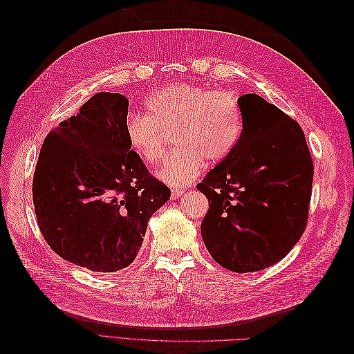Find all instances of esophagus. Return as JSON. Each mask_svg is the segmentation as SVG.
I'll use <instances>...</instances> for the list:
<instances>
[{
  "instance_id": "1",
  "label": "esophagus",
  "mask_w": 354,
  "mask_h": 354,
  "mask_svg": "<svg viewBox=\"0 0 354 354\" xmlns=\"http://www.w3.org/2000/svg\"><path fill=\"white\" fill-rule=\"evenodd\" d=\"M185 194H186L185 189H180V187H173V189H171V198H173V199H177L180 196H183Z\"/></svg>"
}]
</instances>
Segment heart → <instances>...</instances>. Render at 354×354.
I'll list each match as a JSON object with an SVG mask.
<instances>
[{"label":"heart","mask_w":354,"mask_h":354,"mask_svg":"<svg viewBox=\"0 0 354 354\" xmlns=\"http://www.w3.org/2000/svg\"><path fill=\"white\" fill-rule=\"evenodd\" d=\"M145 115H131L125 138L131 151L149 165L164 158L173 134L177 151L158 171L169 186L196 178L205 162H223L242 134V112L236 97L224 90L196 84H174L153 91L145 100Z\"/></svg>","instance_id":"1"}]
</instances>
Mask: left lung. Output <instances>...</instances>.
<instances>
[{"mask_svg":"<svg viewBox=\"0 0 354 354\" xmlns=\"http://www.w3.org/2000/svg\"><path fill=\"white\" fill-rule=\"evenodd\" d=\"M238 103L239 142L196 189L211 201L201 224L211 257L224 269L248 273L281 261L303 236L313 159L291 116L257 94Z\"/></svg>","mask_w":354,"mask_h":354,"instance_id":"obj_1","label":"left lung"}]
</instances>
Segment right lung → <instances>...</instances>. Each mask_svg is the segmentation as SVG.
I'll return each mask as SVG.
<instances>
[{"label": "right lung", "mask_w": 354, "mask_h": 354, "mask_svg": "<svg viewBox=\"0 0 354 354\" xmlns=\"http://www.w3.org/2000/svg\"><path fill=\"white\" fill-rule=\"evenodd\" d=\"M128 100L97 93L53 128L32 180L38 226L62 259L93 272L130 266L171 190L127 143Z\"/></svg>", "instance_id": "obj_1"}]
</instances>
